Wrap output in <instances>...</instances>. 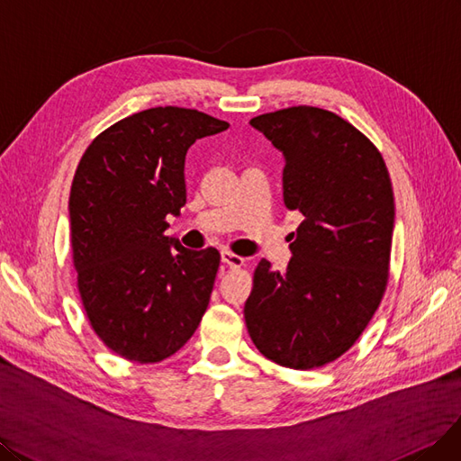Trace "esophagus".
Wrapping results in <instances>:
<instances>
[{"label": "esophagus", "instance_id": "1", "mask_svg": "<svg viewBox=\"0 0 461 461\" xmlns=\"http://www.w3.org/2000/svg\"><path fill=\"white\" fill-rule=\"evenodd\" d=\"M221 262L228 264L230 268H241V266L245 264V258L233 255V252H230V250H221Z\"/></svg>", "mask_w": 461, "mask_h": 461}]
</instances>
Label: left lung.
<instances>
[{
    "instance_id": "8db88e82",
    "label": "left lung",
    "mask_w": 461,
    "mask_h": 461,
    "mask_svg": "<svg viewBox=\"0 0 461 461\" xmlns=\"http://www.w3.org/2000/svg\"><path fill=\"white\" fill-rule=\"evenodd\" d=\"M250 126L284 155V201L303 221L284 272L266 258L257 266L247 330L268 360L320 367L356 343L387 287L391 177L375 145L331 111L291 107Z\"/></svg>"
}]
</instances>
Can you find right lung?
Segmentation results:
<instances>
[{
  "label": "right lung",
  "mask_w": 461,
  "mask_h": 461,
  "mask_svg": "<svg viewBox=\"0 0 461 461\" xmlns=\"http://www.w3.org/2000/svg\"><path fill=\"white\" fill-rule=\"evenodd\" d=\"M230 124L195 109L155 107L113 124L74 174L68 212L74 268L97 337L126 360L180 350L211 301L220 252L167 235L185 204V155Z\"/></svg>",
  "instance_id": "obj_1"
}]
</instances>
